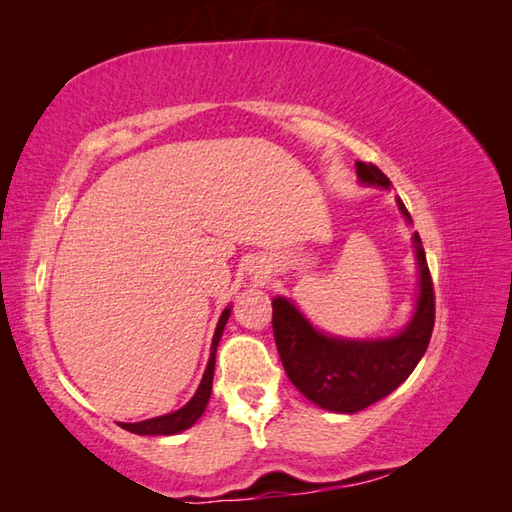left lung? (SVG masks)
Listing matches in <instances>:
<instances>
[{
    "label": "left lung",
    "instance_id": "8db88e82",
    "mask_svg": "<svg viewBox=\"0 0 512 512\" xmlns=\"http://www.w3.org/2000/svg\"><path fill=\"white\" fill-rule=\"evenodd\" d=\"M358 181L389 190L391 181L373 163L356 161ZM406 223L411 214L398 198ZM417 258V298L402 331L387 338H340L311 325L285 296L271 300L274 338L287 378L307 400L333 413H358L387 398L409 378L431 342L435 296L420 236L413 234Z\"/></svg>",
    "mask_w": 512,
    "mask_h": 512
}]
</instances>
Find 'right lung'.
Returning <instances> with one entry per match:
<instances>
[{
    "label": "right lung",
    "mask_w": 512,
    "mask_h": 512,
    "mask_svg": "<svg viewBox=\"0 0 512 512\" xmlns=\"http://www.w3.org/2000/svg\"><path fill=\"white\" fill-rule=\"evenodd\" d=\"M229 314H232V307H225L221 318H218V325H216L214 338H212L210 360H207V367H205V373L201 378V384H198V389L192 395V400L174 413L150 417V420H143V422H119L121 429L130 431V433H137V435H176L181 431H187L190 426H194L198 422V417L205 413V406H207V402H210L212 380H214V364H216V347H218V342H221V336H223V329H225L227 320H229Z\"/></svg>",
    "instance_id": "obj_1"
}]
</instances>
